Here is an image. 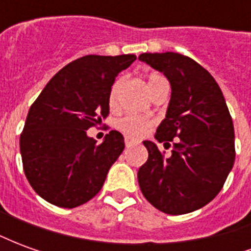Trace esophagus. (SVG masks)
I'll return each mask as SVG.
<instances>
[{
    "mask_svg": "<svg viewBox=\"0 0 251 251\" xmlns=\"http://www.w3.org/2000/svg\"><path fill=\"white\" fill-rule=\"evenodd\" d=\"M137 144H140V141H138V140H136V138H133V137H129V136L125 137L126 147H131V145H137Z\"/></svg>",
    "mask_w": 251,
    "mask_h": 251,
    "instance_id": "esophagus-1",
    "label": "esophagus"
}]
</instances>
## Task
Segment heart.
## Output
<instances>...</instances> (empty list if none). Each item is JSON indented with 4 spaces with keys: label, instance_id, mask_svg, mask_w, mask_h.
Instances as JSON below:
<instances>
[{
    "label": "heart",
    "instance_id": "1",
    "mask_svg": "<svg viewBox=\"0 0 251 251\" xmlns=\"http://www.w3.org/2000/svg\"><path fill=\"white\" fill-rule=\"evenodd\" d=\"M161 80H165V77L160 74H151L148 76V87H149V91L152 93L153 87L157 84L158 82ZM121 82L122 79H118L113 83V86L110 88L109 94V104L110 107H114L115 103H117V95H118V90H120ZM152 120L149 118H142V117H137V115H126L124 118H121L118 122H117V127L120 129L122 133H125L127 136L133 137H142L147 134L148 131L151 130V127L153 126Z\"/></svg>",
    "mask_w": 251,
    "mask_h": 251
}]
</instances>
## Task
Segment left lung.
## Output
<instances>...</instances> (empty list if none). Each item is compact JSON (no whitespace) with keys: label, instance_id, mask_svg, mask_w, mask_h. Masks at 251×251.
Returning a JSON list of instances; mask_svg holds the SVG:
<instances>
[{"label":"left lung","instance_id":"8db88e82","mask_svg":"<svg viewBox=\"0 0 251 251\" xmlns=\"http://www.w3.org/2000/svg\"><path fill=\"white\" fill-rule=\"evenodd\" d=\"M138 59L171 83L167 115L154 137L165 145L175 140L169 157L156 144L144 141L149 156L137 175L142 195L169 215L199 210L219 194L235 160L225 97L210 72L191 57L164 52L141 53Z\"/></svg>","mask_w":251,"mask_h":251}]
</instances>
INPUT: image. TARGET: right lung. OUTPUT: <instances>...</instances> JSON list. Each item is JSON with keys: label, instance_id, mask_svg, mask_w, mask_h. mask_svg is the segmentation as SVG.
Masks as SVG:
<instances>
[{"label": "right lung", "instance_id": "1", "mask_svg": "<svg viewBox=\"0 0 251 251\" xmlns=\"http://www.w3.org/2000/svg\"><path fill=\"white\" fill-rule=\"evenodd\" d=\"M136 55H87L63 67L30 106L20 136L26 179L48 203L74 208L93 199L125 148L111 130L102 144L86 130L109 115L115 77Z\"/></svg>", "mask_w": 251, "mask_h": 251}]
</instances>
